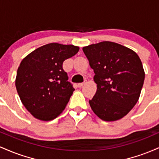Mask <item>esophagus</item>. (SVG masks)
I'll return each mask as SVG.
<instances>
[{"mask_svg": "<svg viewBox=\"0 0 159 159\" xmlns=\"http://www.w3.org/2000/svg\"><path fill=\"white\" fill-rule=\"evenodd\" d=\"M84 85V83H79V84H77L78 87H82Z\"/></svg>", "mask_w": 159, "mask_h": 159, "instance_id": "esophagus-1", "label": "esophagus"}]
</instances>
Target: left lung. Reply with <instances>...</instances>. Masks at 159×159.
I'll use <instances>...</instances> for the list:
<instances>
[{
  "label": "left lung",
  "instance_id": "8db88e82",
  "mask_svg": "<svg viewBox=\"0 0 159 159\" xmlns=\"http://www.w3.org/2000/svg\"><path fill=\"white\" fill-rule=\"evenodd\" d=\"M93 69L97 91L89 101L100 119L115 121L123 118L138 102L145 73L134 51L113 42H101L84 47Z\"/></svg>",
  "mask_w": 159,
  "mask_h": 159
}]
</instances>
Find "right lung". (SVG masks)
I'll use <instances>...</instances> for the list:
<instances>
[{"label": "right lung", "mask_w": 159, "mask_h": 159, "mask_svg": "<svg viewBox=\"0 0 159 159\" xmlns=\"http://www.w3.org/2000/svg\"><path fill=\"white\" fill-rule=\"evenodd\" d=\"M79 51L72 45L49 43L22 60L17 70L16 87L21 102L36 119L49 121L64 110L74 87L63 70L65 60Z\"/></svg>", "instance_id": "add662e5"}]
</instances>
